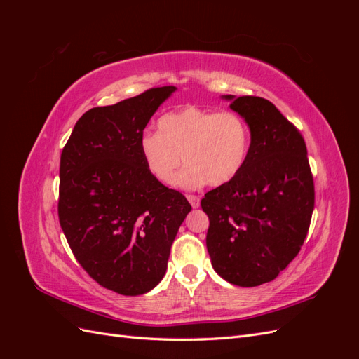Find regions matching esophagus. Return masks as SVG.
<instances>
[{
	"mask_svg": "<svg viewBox=\"0 0 359 359\" xmlns=\"http://www.w3.org/2000/svg\"><path fill=\"white\" fill-rule=\"evenodd\" d=\"M187 199L191 203L193 208H199V205H201L199 196H196V194H187Z\"/></svg>",
	"mask_w": 359,
	"mask_h": 359,
	"instance_id": "obj_1",
	"label": "esophagus"
}]
</instances>
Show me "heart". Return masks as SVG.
<instances>
[{"label": "heart", "instance_id": "1", "mask_svg": "<svg viewBox=\"0 0 359 359\" xmlns=\"http://www.w3.org/2000/svg\"><path fill=\"white\" fill-rule=\"evenodd\" d=\"M250 128L235 111L184 106L158 119V132L147 130L139 139V153L148 173L165 186H173L182 158L189 165L180 186L194 189L233 180L248 156Z\"/></svg>", "mask_w": 359, "mask_h": 359}]
</instances>
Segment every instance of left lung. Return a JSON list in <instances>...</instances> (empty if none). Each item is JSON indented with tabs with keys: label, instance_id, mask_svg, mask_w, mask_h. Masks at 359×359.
Segmentation results:
<instances>
[{
	"label": "left lung",
	"instance_id": "left-lung-1",
	"mask_svg": "<svg viewBox=\"0 0 359 359\" xmlns=\"http://www.w3.org/2000/svg\"><path fill=\"white\" fill-rule=\"evenodd\" d=\"M250 127L243 169L205 194L206 248L226 281L253 287L273 281L299 253L314 208V184L299 130L266 99L223 95Z\"/></svg>",
	"mask_w": 359,
	"mask_h": 359
}]
</instances>
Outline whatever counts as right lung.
Returning <instances> with one entry per match:
<instances>
[{
    "label": "right lung",
    "mask_w": 359,
    "mask_h": 359,
    "mask_svg": "<svg viewBox=\"0 0 359 359\" xmlns=\"http://www.w3.org/2000/svg\"><path fill=\"white\" fill-rule=\"evenodd\" d=\"M175 86L151 88L76 123L60 161L58 217L76 260L127 297L154 289L191 205L149 175L139 139Z\"/></svg>",
    "instance_id": "1"
}]
</instances>
